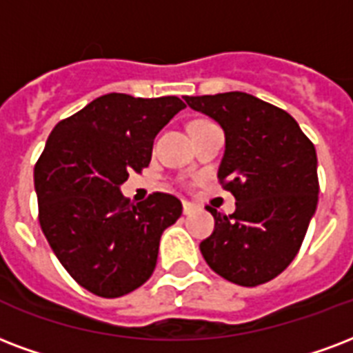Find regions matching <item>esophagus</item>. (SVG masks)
I'll use <instances>...</instances> for the list:
<instances>
[{"instance_id": "34e87169", "label": "esophagus", "mask_w": 353, "mask_h": 353, "mask_svg": "<svg viewBox=\"0 0 353 353\" xmlns=\"http://www.w3.org/2000/svg\"><path fill=\"white\" fill-rule=\"evenodd\" d=\"M196 205L194 203H190V201L183 200V214H190V212L194 211Z\"/></svg>"}]
</instances>
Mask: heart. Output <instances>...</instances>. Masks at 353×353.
I'll use <instances>...</instances> for the list:
<instances>
[{
	"mask_svg": "<svg viewBox=\"0 0 353 353\" xmlns=\"http://www.w3.org/2000/svg\"><path fill=\"white\" fill-rule=\"evenodd\" d=\"M207 123H212V122H209V120H205V118H198V120H192V122L188 123V131H194V129L201 128V125H207Z\"/></svg>",
	"mask_w": 353,
	"mask_h": 353,
	"instance_id": "1",
	"label": "heart"
}]
</instances>
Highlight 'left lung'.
I'll use <instances>...</instances> for the list:
<instances>
[{
	"label": "left lung",
	"mask_w": 353,
	"mask_h": 353,
	"mask_svg": "<svg viewBox=\"0 0 353 353\" xmlns=\"http://www.w3.org/2000/svg\"><path fill=\"white\" fill-rule=\"evenodd\" d=\"M225 133L219 181L233 214L207 207L214 231L200 244L214 272L255 287L283 272L307 233L319 201L316 152L289 112L246 92L185 96Z\"/></svg>",
	"instance_id": "8db88e82"
}]
</instances>
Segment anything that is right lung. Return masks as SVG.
Here are the masks:
<instances>
[{"instance_id":"obj_1","label":"right lung","mask_w":353,"mask_h":353,"mask_svg":"<svg viewBox=\"0 0 353 353\" xmlns=\"http://www.w3.org/2000/svg\"><path fill=\"white\" fill-rule=\"evenodd\" d=\"M185 109L176 96L105 94L55 125L34 165L39 222L66 272L92 294L118 298L155 270L163 231L181 201L153 192L129 203L120 185L152 161L155 134Z\"/></svg>"}]
</instances>
